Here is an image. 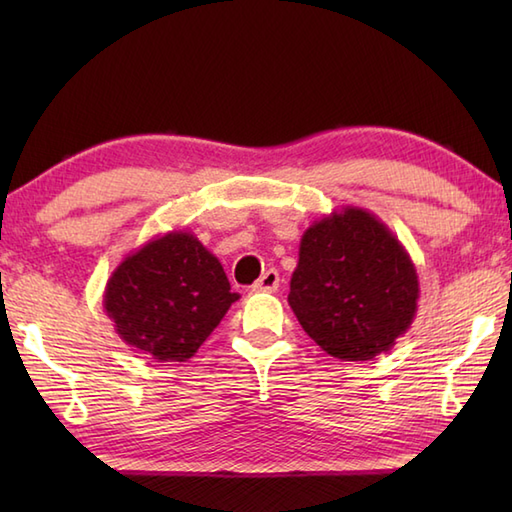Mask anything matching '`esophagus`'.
<instances>
[{
	"label": "esophagus",
	"instance_id": "1",
	"mask_svg": "<svg viewBox=\"0 0 512 512\" xmlns=\"http://www.w3.org/2000/svg\"><path fill=\"white\" fill-rule=\"evenodd\" d=\"M279 288V273L277 270H266V273L255 281L253 292H275Z\"/></svg>",
	"mask_w": 512,
	"mask_h": 512
}]
</instances>
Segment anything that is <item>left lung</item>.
Wrapping results in <instances>:
<instances>
[{
	"label": "left lung",
	"instance_id": "8db88e82",
	"mask_svg": "<svg viewBox=\"0 0 512 512\" xmlns=\"http://www.w3.org/2000/svg\"><path fill=\"white\" fill-rule=\"evenodd\" d=\"M407 248L361 206L312 222L299 244L288 303L310 339L341 361H369L396 345L418 312Z\"/></svg>",
	"mask_w": 512,
	"mask_h": 512
}]
</instances>
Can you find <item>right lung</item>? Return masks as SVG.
<instances>
[{
    "instance_id": "obj_1",
    "label": "right lung",
    "mask_w": 512,
    "mask_h": 512,
    "mask_svg": "<svg viewBox=\"0 0 512 512\" xmlns=\"http://www.w3.org/2000/svg\"><path fill=\"white\" fill-rule=\"evenodd\" d=\"M237 299L220 259L193 233L169 231L114 268L103 310L127 345L156 363H184Z\"/></svg>"
}]
</instances>
